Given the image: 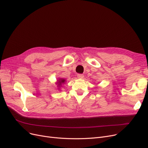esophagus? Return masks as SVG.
Segmentation results:
<instances>
[{
    "instance_id": "34e87169",
    "label": "esophagus",
    "mask_w": 148,
    "mask_h": 148,
    "mask_svg": "<svg viewBox=\"0 0 148 148\" xmlns=\"http://www.w3.org/2000/svg\"><path fill=\"white\" fill-rule=\"evenodd\" d=\"M77 77H78L79 79H83L84 77V75L82 74H77Z\"/></svg>"
}]
</instances>
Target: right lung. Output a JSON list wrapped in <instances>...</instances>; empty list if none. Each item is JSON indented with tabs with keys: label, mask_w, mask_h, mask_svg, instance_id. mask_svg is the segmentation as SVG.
Segmentation results:
<instances>
[{
	"label": "right lung",
	"mask_w": 148,
	"mask_h": 148,
	"mask_svg": "<svg viewBox=\"0 0 148 148\" xmlns=\"http://www.w3.org/2000/svg\"><path fill=\"white\" fill-rule=\"evenodd\" d=\"M65 80L64 79H59V86H60L62 83H64L65 82Z\"/></svg>",
	"instance_id": "1"
}]
</instances>
